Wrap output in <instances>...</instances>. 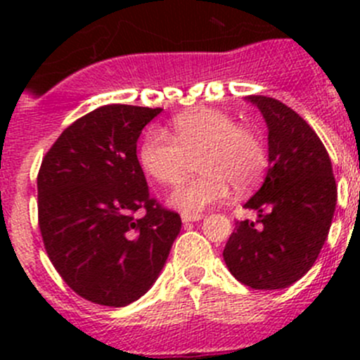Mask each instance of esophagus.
<instances>
[{
    "mask_svg": "<svg viewBox=\"0 0 360 360\" xmlns=\"http://www.w3.org/2000/svg\"><path fill=\"white\" fill-rule=\"evenodd\" d=\"M202 217H203L202 214H190V212L181 214V219H183V223H195V221H200Z\"/></svg>",
    "mask_w": 360,
    "mask_h": 360,
    "instance_id": "34e87169",
    "label": "esophagus"
}]
</instances>
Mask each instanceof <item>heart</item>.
<instances>
[{"label": "heart", "mask_w": 360, "mask_h": 360, "mask_svg": "<svg viewBox=\"0 0 360 360\" xmlns=\"http://www.w3.org/2000/svg\"><path fill=\"white\" fill-rule=\"evenodd\" d=\"M172 136L153 130L141 148V165L163 186H176L200 158L203 176L174 191V207L198 214L230 197L233 186L245 191L264 176L268 153L259 134L238 125L233 116L217 110H198L177 116Z\"/></svg>", "instance_id": "b5f03b06"}]
</instances>
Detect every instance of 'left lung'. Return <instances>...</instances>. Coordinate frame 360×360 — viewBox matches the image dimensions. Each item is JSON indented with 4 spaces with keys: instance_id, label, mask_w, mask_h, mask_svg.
<instances>
[{
    "instance_id": "left-lung-1",
    "label": "left lung",
    "mask_w": 360,
    "mask_h": 360,
    "mask_svg": "<svg viewBox=\"0 0 360 360\" xmlns=\"http://www.w3.org/2000/svg\"><path fill=\"white\" fill-rule=\"evenodd\" d=\"M268 127L264 183L245 202L254 221H237L223 250L235 278L252 289H284L300 281L319 257L336 209L331 158L310 125L264 96L245 97Z\"/></svg>"
}]
</instances>
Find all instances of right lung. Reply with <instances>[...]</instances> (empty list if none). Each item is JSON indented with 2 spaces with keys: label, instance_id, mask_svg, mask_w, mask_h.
<instances>
[{
  "label": "right lung",
  "instance_id": "add662e5",
  "mask_svg": "<svg viewBox=\"0 0 360 360\" xmlns=\"http://www.w3.org/2000/svg\"><path fill=\"white\" fill-rule=\"evenodd\" d=\"M162 108L108 104L68 127L38 172L50 261L76 294L125 307L155 284L181 217L150 197L137 139ZM143 212V217H136Z\"/></svg>",
  "mask_w": 360,
  "mask_h": 360
}]
</instances>
